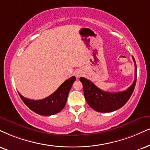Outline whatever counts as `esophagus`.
Listing matches in <instances>:
<instances>
[{"label":"esophagus","instance_id":"esophagus-1","mask_svg":"<svg viewBox=\"0 0 150 150\" xmlns=\"http://www.w3.org/2000/svg\"><path fill=\"white\" fill-rule=\"evenodd\" d=\"M81 75V72H79V71H77L76 73V77H79V76H80Z\"/></svg>","mask_w":150,"mask_h":150}]
</instances>
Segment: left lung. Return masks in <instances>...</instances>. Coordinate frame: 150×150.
Listing matches in <instances>:
<instances>
[{
	"instance_id": "8db88e82",
	"label": "left lung",
	"mask_w": 150,
	"mask_h": 150,
	"mask_svg": "<svg viewBox=\"0 0 150 150\" xmlns=\"http://www.w3.org/2000/svg\"><path fill=\"white\" fill-rule=\"evenodd\" d=\"M133 60L135 64V80L132 86L125 91L118 92H103L98 88L92 81L83 77H81L80 81L83 87L85 99L92 109L97 112H110L122 108L127 102L134 92L137 78V67L134 57Z\"/></svg>"
}]
</instances>
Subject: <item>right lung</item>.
I'll return each instance as SVG.
<instances>
[{"label": "right lung", "mask_w": 150, "mask_h": 150, "mask_svg": "<svg viewBox=\"0 0 150 150\" xmlns=\"http://www.w3.org/2000/svg\"><path fill=\"white\" fill-rule=\"evenodd\" d=\"M75 81L76 77L71 76L62 83L56 91L40 100H32L23 97L21 94L18 95L24 103L33 112L41 115H52L64 108L70 89Z\"/></svg>", "instance_id": "1"}]
</instances>
